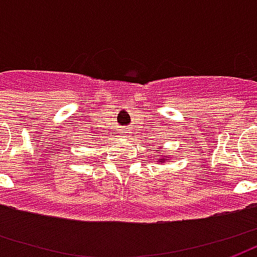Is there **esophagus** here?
I'll use <instances>...</instances> for the list:
<instances>
[{"mask_svg": "<svg viewBox=\"0 0 257 257\" xmlns=\"http://www.w3.org/2000/svg\"><path fill=\"white\" fill-rule=\"evenodd\" d=\"M129 136H131V132H128V131H123L122 135H121L119 138H122V139H128Z\"/></svg>", "mask_w": 257, "mask_h": 257, "instance_id": "obj_1", "label": "esophagus"}]
</instances>
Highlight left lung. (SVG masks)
I'll return each mask as SVG.
<instances>
[{
  "instance_id": "1",
  "label": "left lung",
  "mask_w": 257,
  "mask_h": 257,
  "mask_svg": "<svg viewBox=\"0 0 257 257\" xmlns=\"http://www.w3.org/2000/svg\"><path fill=\"white\" fill-rule=\"evenodd\" d=\"M157 153L161 156V160H158L157 162H160V164H165V162H169L171 161V157L169 156H164V151L161 150V149H157Z\"/></svg>"
}]
</instances>
